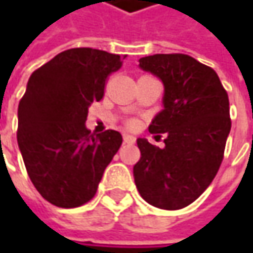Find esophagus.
<instances>
[{
  "label": "esophagus",
  "mask_w": 253,
  "mask_h": 253,
  "mask_svg": "<svg viewBox=\"0 0 253 253\" xmlns=\"http://www.w3.org/2000/svg\"><path fill=\"white\" fill-rule=\"evenodd\" d=\"M123 140H125V143H134V137L133 136H130V134H125L123 136Z\"/></svg>",
  "instance_id": "obj_1"
}]
</instances>
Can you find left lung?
<instances>
[{
    "instance_id": "obj_1",
    "label": "left lung",
    "mask_w": 253,
    "mask_h": 253,
    "mask_svg": "<svg viewBox=\"0 0 253 253\" xmlns=\"http://www.w3.org/2000/svg\"><path fill=\"white\" fill-rule=\"evenodd\" d=\"M139 67L164 84L163 110L149 131L166 133V146L137 139L134 183L148 204L180 210L205 192L221 166L231 127L227 92L211 67L184 54L143 57Z\"/></svg>"
}]
</instances>
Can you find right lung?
I'll use <instances>...</instances> for the list:
<instances>
[{
    "label": "right lung",
    "mask_w": 253,
    "mask_h": 253,
    "mask_svg": "<svg viewBox=\"0 0 253 253\" xmlns=\"http://www.w3.org/2000/svg\"><path fill=\"white\" fill-rule=\"evenodd\" d=\"M122 57L93 48L60 52L29 77L19 104L17 143L36 190L52 205L90 201L122 146L116 130L92 134L87 110L104 96L105 80Z\"/></svg>",
    "instance_id": "add662e5"
}]
</instances>
